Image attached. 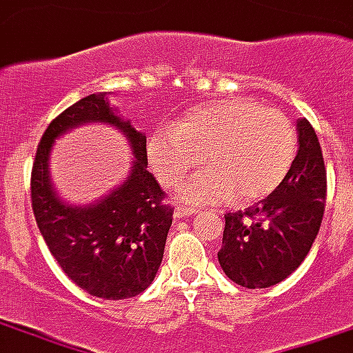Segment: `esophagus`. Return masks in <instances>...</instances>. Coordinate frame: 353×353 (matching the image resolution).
<instances>
[{"label": "esophagus", "instance_id": "esophagus-1", "mask_svg": "<svg viewBox=\"0 0 353 353\" xmlns=\"http://www.w3.org/2000/svg\"><path fill=\"white\" fill-rule=\"evenodd\" d=\"M196 212H199V208L179 205V207L176 208V212H174V216H176V218H185V216H191V214H196Z\"/></svg>", "mask_w": 353, "mask_h": 353}]
</instances>
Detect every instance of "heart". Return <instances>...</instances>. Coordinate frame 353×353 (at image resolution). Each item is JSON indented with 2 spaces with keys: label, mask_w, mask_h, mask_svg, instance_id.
I'll use <instances>...</instances> for the list:
<instances>
[{
  "label": "heart",
  "mask_w": 353,
  "mask_h": 353,
  "mask_svg": "<svg viewBox=\"0 0 353 353\" xmlns=\"http://www.w3.org/2000/svg\"><path fill=\"white\" fill-rule=\"evenodd\" d=\"M296 150L290 117L249 98L193 108L172 131L148 139V162L162 185L176 187L201 158L207 172L179 191L191 203L263 199L282 183Z\"/></svg>",
  "instance_id": "heart-1"
}]
</instances>
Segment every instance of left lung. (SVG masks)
I'll return each mask as SVG.
<instances>
[{"instance_id":"left-lung-1","label":"left lung","mask_w":353,"mask_h":353,"mask_svg":"<svg viewBox=\"0 0 353 353\" xmlns=\"http://www.w3.org/2000/svg\"><path fill=\"white\" fill-rule=\"evenodd\" d=\"M297 154L282 183L255 207L228 212L220 267L249 290L282 282L307 257L327 199V168L317 133L297 121Z\"/></svg>"}]
</instances>
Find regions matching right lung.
I'll list each match as a JSON object with an SVG mask.
<instances>
[{
	"label": "right lung",
	"mask_w": 353,
	"mask_h": 353,
	"mask_svg": "<svg viewBox=\"0 0 353 353\" xmlns=\"http://www.w3.org/2000/svg\"><path fill=\"white\" fill-rule=\"evenodd\" d=\"M92 121L121 128L137 160L126 181L110 196L88 208H71L51 187L47 158L57 136ZM146 164V137L114 114L104 92L67 108L40 139L30 176L36 224L57 265L90 296L135 297L157 276L174 208L164 203L166 193Z\"/></svg>",
	"instance_id": "right-lung-1"
}]
</instances>
